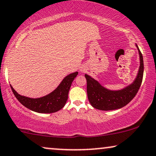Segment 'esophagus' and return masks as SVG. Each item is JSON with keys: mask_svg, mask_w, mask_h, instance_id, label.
Masks as SVG:
<instances>
[{"mask_svg": "<svg viewBox=\"0 0 156 156\" xmlns=\"http://www.w3.org/2000/svg\"><path fill=\"white\" fill-rule=\"evenodd\" d=\"M80 71L81 72H86V69H85L84 67H82L80 68Z\"/></svg>", "mask_w": 156, "mask_h": 156, "instance_id": "esophagus-1", "label": "esophagus"}]
</instances>
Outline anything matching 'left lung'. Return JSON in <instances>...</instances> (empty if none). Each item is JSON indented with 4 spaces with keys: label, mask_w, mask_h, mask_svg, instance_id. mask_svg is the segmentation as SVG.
Here are the masks:
<instances>
[{
    "label": "left lung",
    "mask_w": 156,
    "mask_h": 156,
    "mask_svg": "<svg viewBox=\"0 0 156 156\" xmlns=\"http://www.w3.org/2000/svg\"><path fill=\"white\" fill-rule=\"evenodd\" d=\"M136 47L139 54V69L133 82L123 89L118 90L108 89L102 86L95 79L85 74L87 84V97L94 108L102 111L118 109L129 104L137 94L142 82L144 67L143 55L136 44Z\"/></svg>",
    "instance_id": "1"
}]
</instances>
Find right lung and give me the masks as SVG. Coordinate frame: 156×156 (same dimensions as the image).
Listing matches in <instances>:
<instances>
[{"instance_id": "right-lung-1", "label": "right lung", "mask_w": 156, "mask_h": 156, "mask_svg": "<svg viewBox=\"0 0 156 156\" xmlns=\"http://www.w3.org/2000/svg\"><path fill=\"white\" fill-rule=\"evenodd\" d=\"M77 74L78 72L68 74L54 91L39 98H30L22 96L19 94L11 85L10 87L16 99L26 108L37 113L50 114L58 112L65 106L67 101L68 94L72 83Z\"/></svg>"}]
</instances>
